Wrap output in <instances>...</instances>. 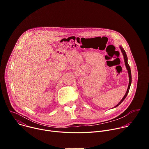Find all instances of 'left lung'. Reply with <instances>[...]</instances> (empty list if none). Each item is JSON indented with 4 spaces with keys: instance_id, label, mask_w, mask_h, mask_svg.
Wrapping results in <instances>:
<instances>
[{
    "instance_id": "left-lung-1",
    "label": "left lung",
    "mask_w": 149,
    "mask_h": 149,
    "mask_svg": "<svg viewBox=\"0 0 149 149\" xmlns=\"http://www.w3.org/2000/svg\"><path fill=\"white\" fill-rule=\"evenodd\" d=\"M120 48L121 49V51L123 55V57H124V62H125V67L127 68V70L128 71V74H129V86H128V88H127V91L125 94V95H124L123 98H122V100L118 103V104H117L116 106H114V108L117 107V106H118L124 100V99L125 98V97H127V94H128L129 93V90H130V86H131V84H132V74H131V70H130V67L128 63V62H127V60H128V59H127V56L126 55V53H125V51H124V49L122 48V47L120 46Z\"/></svg>"
}]
</instances>
